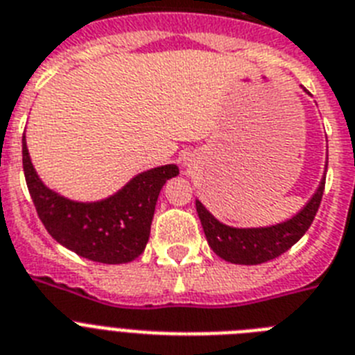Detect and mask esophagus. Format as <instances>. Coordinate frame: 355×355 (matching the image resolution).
I'll return each instance as SVG.
<instances>
[{
	"label": "esophagus",
	"instance_id": "1",
	"mask_svg": "<svg viewBox=\"0 0 355 355\" xmlns=\"http://www.w3.org/2000/svg\"><path fill=\"white\" fill-rule=\"evenodd\" d=\"M184 168H191V160H189V159L184 160Z\"/></svg>",
	"mask_w": 355,
	"mask_h": 355
}]
</instances>
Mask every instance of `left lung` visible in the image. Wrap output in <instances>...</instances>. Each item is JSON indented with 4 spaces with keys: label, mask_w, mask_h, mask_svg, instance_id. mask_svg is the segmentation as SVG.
<instances>
[{
    "label": "left lung",
    "mask_w": 355,
    "mask_h": 355,
    "mask_svg": "<svg viewBox=\"0 0 355 355\" xmlns=\"http://www.w3.org/2000/svg\"><path fill=\"white\" fill-rule=\"evenodd\" d=\"M323 191L324 177L300 213L285 222L267 227H231L214 218L200 200H196V213L204 227L207 243L222 260L238 265H258L284 254L309 231L320 209Z\"/></svg>",
    "instance_id": "1"
}]
</instances>
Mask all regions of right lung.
I'll use <instances>...</instances> for the list:
<instances>
[{
  "mask_svg": "<svg viewBox=\"0 0 355 355\" xmlns=\"http://www.w3.org/2000/svg\"><path fill=\"white\" fill-rule=\"evenodd\" d=\"M23 171L35 211L53 240L86 260L110 265L128 263L142 254L160 189L178 175L175 164H166L139 173L103 200H70L44 186L31 160L25 135Z\"/></svg>",
  "mask_w": 355,
  "mask_h": 355,
  "instance_id": "right-lung-1",
  "label": "right lung"
}]
</instances>
